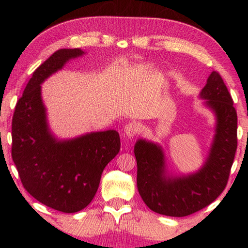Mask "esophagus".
<instances>
[{
    "label": "esophagus",
    "mask_w": 248,
    "mask_h": 248,
    "mask_svg": "<svg viewBox=\"0 0 248 248\" xmlns=\"http://www.w3.org/2000/svg\"><path fill=\"white\" fill-rule=\"evenodd\" d=\"M138 132H139V127H138V125L134 123L128 124L124 127V134L129 138V139H132L133 137H136V134Z\"/></svg>",
    "instance_id": "34e87169"
}]
</instances>
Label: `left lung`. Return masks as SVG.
Instances as JSON below:
<instances>
[{
  "mask_svg": "<svg viewBox=\"0 0 248 248\" xmlns=\"http://www.w3.org/2000/svg\"><path fill=\"white\" fill-rule=\"evenodd\" d=\"M200 98L216 115V133L203 166L194 174H166L162 146L140 139L134 145L141 198L152 211L169 217H186L213 202L228 184L237 148V115L221 75L213 71Z\"/></svg>",
  "mask_w": 248,
  "mask_h": 248,
  "instance_id": "obj_1",
  "label": "left lung"
}]
</instances>
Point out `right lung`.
<instances>
[{"label": "right lung", "mask_w": 248, "mask_h": 248, "mask_svg": "<svg viewBox=\"0 0 248 248\" xmlns=\"http://www.w3.org/2000/svg\"><path fill=\"white\" fill-rule=\"evenodd\" d=\"M83 54L78 48L60 49L37 68L12 121V157L24 188L39 202L64 213L91 203L104 169L120 150L116 130L58 140L49 129L40 85Z\"/></svg>", "instance_id": "right-lung-1"}]
</instances>
